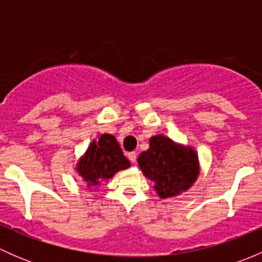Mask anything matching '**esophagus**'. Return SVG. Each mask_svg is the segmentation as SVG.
Here are the masks:
<instances>
[{
  "label": "esophagus",
  "mask_w": 262,
  "mask_h": 262,
  "mask_svg": "<svg viewBox=\"0 0 262 262\" xmlns=\"http://www.w3.org/2000/svg\"><path fill=\"white\" fill-rule=\"evenodd\" d=\"M128 158H129V161H130L132 163H136V161H137V153H136V152H129V153H128Z\"/></svg>",
  "instance_id": "1"
}]
</instances>
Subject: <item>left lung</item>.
<instances>
[{
  "instance_id": "1",
  "label": "left lung",
  "mask_w": 262,
  "mask_h": 262,
  "mask_svg": "<svg viewBox=\"0 0 262 262\" xmlns=\"http://www.w3.org/2000/svg\"><path fill=\"white\" fill-rule=\"evenodd\" d=\"M137 161L161 199H171L187 191L200 173L196 150L162 134L150 137L149 148Z\"/></svg>"
}]
</instances>
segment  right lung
<instances>
[{
	"label": "right lung",
	"instance_id": "obj_1",
	"mask_svg": "<svg viewBox=\"0 0 262 262\" xmlns=\"http://www.w3.org/2000/svg\"><path fill=\"white\" fill-rule=\"evenodd\" d=\"M130 167L118 141L112 134H100L89 144L76 163V172L87 189H96L101 182L114 178L116 172Z\"/></svg>",
	"mask_w": 262,
	"mask_h": 262
}]
</instances>
